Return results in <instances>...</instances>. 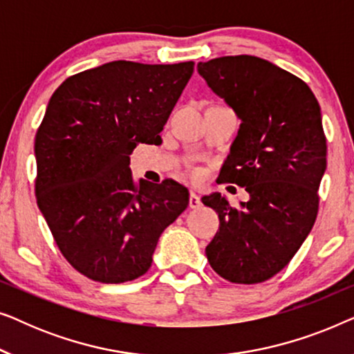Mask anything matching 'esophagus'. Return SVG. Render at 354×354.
<instances>
[{"mask_svg": "<svg viewBox=\"0 0 354 354\" xmlns=\"http://www.w3.org/2000/svg\"><path fill=\"white\" fill-rule=\"evenodd\" d=\"M190 207L192 209H198V207H201V200L195 192L190 193Z\"/></svg>", "mask_w": 354, "mask_h": 354, "instance_id": "obj_1", "label": "esophagus"}]
</instances>
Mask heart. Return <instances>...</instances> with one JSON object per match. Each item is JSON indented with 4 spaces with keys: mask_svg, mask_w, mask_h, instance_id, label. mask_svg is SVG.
I'll list each match as a JSON object with an SVG mask.
<instances>
[{
    "mask_svg": "<svg viewBox=\"0 0 354 354\" xmlns=\"http://www.w3.org/2000/svg\"><path fill=\"white\" fill-rule=\"evenodd\" d=\"M192 176L195 177V178H200V177H201V171H200V169H193Z\"/></svg>",
    "mask_w": 354,
    "mask_h": 354,
    "instance_id": "1",
    "label": "heart"
}]
</instances>
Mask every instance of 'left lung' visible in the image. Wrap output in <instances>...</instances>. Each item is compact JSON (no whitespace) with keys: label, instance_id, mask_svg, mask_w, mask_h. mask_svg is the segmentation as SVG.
<instances>
[{"label":"left lung","instance_id":"obj_1","mask_svg":"<svg viewBox=\"0 0 354 354\" xmlns=\"http://www.w3.org/2000/svg\"><path fill=\"white\" fill-rule=\"evenodd\" d=\"M198 72L241 119L219 177L250 193L240 207L221 193L203 198L221 221L207 261L229 282H264L292 261L316 222L327 167L321 108L301 79L261 57H216Z\"/></svg>","mask_w":354,"mask_h":354}]
</instances>
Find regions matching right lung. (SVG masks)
Segmentation results:
<instances>
[{
	"label": "right lung",
	"instance_id": "1",
	"mask_svg": "<svg viewBox=\"0 0 354 354\" xmlns=\"http://www.w3.org/2000/svg\"><path fill=\"white\" fill-rule=\"evenodd\" d=\"M195 62L113 61L57 86L37 130V205L69 264L101 283L138 279L158 240L188 206L172 178L135 182L137 145L161 130Z\"/></svg>",
	"mask_w": 354,
	"mask_h": 354
}]
</instances>
